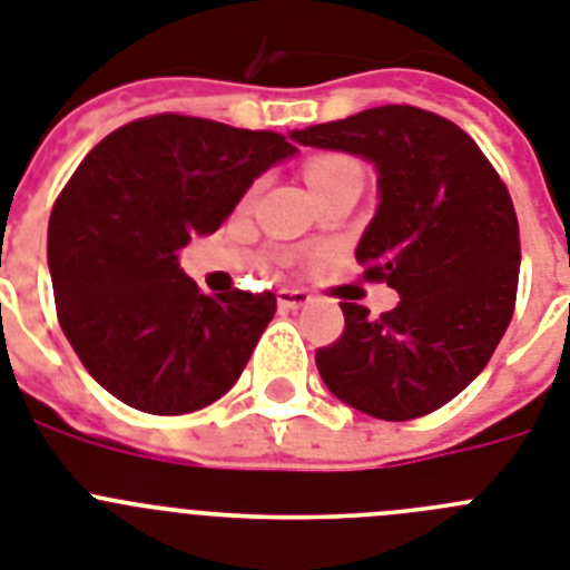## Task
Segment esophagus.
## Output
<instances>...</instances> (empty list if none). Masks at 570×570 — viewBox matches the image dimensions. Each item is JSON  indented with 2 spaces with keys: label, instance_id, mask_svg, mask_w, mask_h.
I'll list each match as a JSON object with an SVG mask.
<instances>
[{
  "label": "esophagus",
  "instance_id": "34e87169",
  "mask_svg": "<svg viewBox=\"0 0 570 570\" xmlns=\"http://www.w3.org/2000/svg\"><path fill=\"white\" fill-rule=\"evenodd\" d=\"M276 303H279V308L285 311H296L311 303V294L303 288H282L279 294H276Z\"/></svg>",
  "mask_w": 570,
  "mask_h": 570
}]
</instances>
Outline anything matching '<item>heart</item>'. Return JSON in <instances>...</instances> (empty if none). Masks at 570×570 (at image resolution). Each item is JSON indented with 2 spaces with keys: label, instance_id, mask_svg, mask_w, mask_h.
Masks as SVG:
<instances>
[{
  "label": "heart",
  "instance_id": "b5f03b06",
  "mask_svg": "<svg viewBox=\"0 0 570 570\" xmlns=\"http://www.w3.org/2000/svg\"><path fill=\"white\" fill-rule=\"evenodd\" d=\"M340 178H360L357 164H354L352 158H345V155H317V158H311L308 164H305V181L311 184L314 193L328 187V184L340 181ZM253 189H250V196H253Z\"/></svg>",
  "mask_w": 570,
  "mask_h": 570
}]
</instances>
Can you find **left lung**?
Masks as SVG:
<instances>
[{
	"label": "left lung",
	"instance_id": "8db88e82",
	"mask_svg": "<svg viewBox=\"0 0 570 570\" xmlns=\"http://www.w3.org/2000/svg\"><path fill=\"white\" fill-rule=\"evenodd\" d=\"M291 138L372 160L381 204L354 256L363 279L401 294L381 317L340 303L343 334L317 348L325 386L381 421L441 410L488 366L517 308L508 187L461 126L417 106H377Z\"/></svg>",
	"mask_w": 570,
	"mask_h": 570
}]
</instances>
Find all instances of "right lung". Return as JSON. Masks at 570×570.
I'll use <instances>...</instances> for the list:
<instances>
[{"instance_id": "right-lung-1", "label": "right lung", "mask_w": 570, "mask_h": 570, "mask_svg": "<svg viewBox=\"0 0 570 570\" xmlns=\"http://www.w3.org/2000/svg\"><path fill=\"white\" fill-rule=\"evenodd\" d=\"M294 153L285 135L167 111L82 158L51 210L48 267L62 332L106 392L149 415H187L238 381L276 296H207L178 250L216 233L253 178Z\"/></svg>"}]
</instances>
